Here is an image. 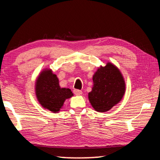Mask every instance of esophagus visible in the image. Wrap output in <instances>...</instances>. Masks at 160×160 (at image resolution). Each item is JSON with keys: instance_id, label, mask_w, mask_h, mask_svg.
<instances>
[{"instance_id": "obj_1", "label": "esophagus", "mask_w": 160, "mask_h": 160, "mask_svg": "<svg viewBox=\"0 0 160 160\" xmlns=\"http://www.w3.org/2000/svg\"><path fill=\"white\" fill-rule=\"evenodd\" d=\"M73 93L75 94H76V95H81V94H82V92L80 90H74Z\"/></svg>"}]
</instances>
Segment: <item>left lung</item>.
<instances>
[{
    "label": "left lung",
    "mask_w": 160,
    "mask_h": 160,
    "mask_svg": "<svg viewBox=\"0 0 160 160\" xmlns=\"http://www.w3.org/2000/svg\"><path fill=\"white\" fill-rule=\"evenodd\" d=\"M93 87L89 101L97 112L110 110L121 101L125 93V82L121 72L112 63L101 66L93 75Z\"/></svg>",
    "instance_id": "left-lung-1"
}]
</instances>
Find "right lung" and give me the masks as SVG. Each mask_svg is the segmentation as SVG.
Segmentation results:
<instances>
[{
    "label": "right lung",
    "mask_w": 160,
    "mask_h": 160,
    "mask_svg": "<svg viewBox=\"0 0 160 160\" xmlns=\"http://www.w3.org/2000/svg\"><path fill=\"white\" fill-rule=\"evenodd\" d=\"M36 95L42 107L56 113L60 110L65 100L73 94L69 88H61L56 75L47 70H44L37 80Z\"/></svg>",
    "instance_id": "1"
}]
</instances>
